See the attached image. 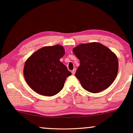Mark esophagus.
Listing matches in <instances>:
<instances>
[{
    "label": "esophagus",
    "instance_id": "esophagus-1",
    "mask_svg": "<svg viewBox=\"0 0 133 133\" xmlns=\"http://www.w3.org/2000/svg\"><path fill=\"white\" fill-rule=\"evenodd\" d=\"M71 72H72V74L73 75H74V74H75V72H76V69H73L72 71H71Z\"/></svg>",
    "mask_w": 133,
    "mask_h": 133
}]
</instances>
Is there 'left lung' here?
I'll use <instances>...</instances> for the list:
<instances>
[{
  "instance_id": "8db88e82",
  "label": "left lung",
  "mask_w": 133,
  "mask_h": 133,
  "mask_svg": "<svg viewBox=\"0 0 133 133\" xmlns=\"http://www.w3.org/2000/svg\"><path fill=\"white\" fill-rule=\"evenodd\" d=\"M73 52L80 61L75 76L84 89L97 93L114 82L118 72V61L109 48L99 42H91L77 45Z\"/></svg>"
}]
</instances>
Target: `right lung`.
<instances>
[{
	"label": "right lung",
	"mask_w": 133,
	"mask_h": 133,
	"mask_svg": "<svg viewBox=\"0 0 133 133\" xmlns=\"http://www.w3.org/2000/svg\"><path fill=\"white\" fill-rule=\"evenodd\" d=\"M65 54L62 45L39 49L25 61L24 78L27 84L41 95L52 96L62 89L71 72L60 59Z\"/></svg>",
	"instance_id": "obj_1"
}]
</instances>
